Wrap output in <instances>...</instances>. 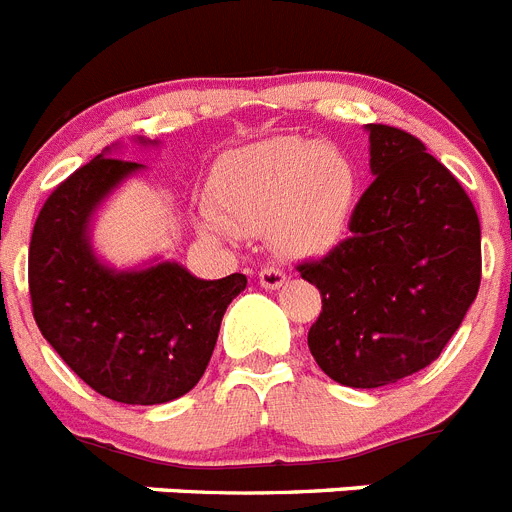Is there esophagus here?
Instances as JSON below:
<instances>
[{
  "label": "esophagus",
  "mask_w": 512,
  "mask_h": 512,
  "mask_svg": "<svg viewBox=\"0 0 512 512\" xmlns=\"http://www.w3.org/2000/svg\"><path fill=\"white\" fill-rule=\"evenodd\" d=\"M259 282L266 290H279L287 282V274L279 266H264L259 272Z\"/></svg>",
  "instance_id": "obj_1"
}]
</instances>
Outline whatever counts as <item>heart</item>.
Here are the masks:
<instances>
[{
  "label": "heart",
  "instance_id": "b5f03b06",
  "mask_svg": "<svg viewBox=\"0 0 512 512\" xmlns=\"http://www.w3.org/2000/svg\"><path fill=\"white\" fill-rule=\"evenodd\" d=\"M214 194L238 233H269L287 256H321L344 238L357 199V168L334 144L277 137L225 157ZM209 222L225 227L214 217Z\"/></svg>",
  "mask_w": 512,
  "mask_h": 512
}]
</instances>
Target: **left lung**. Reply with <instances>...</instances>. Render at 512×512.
<instances>
[{"label": "left lung", "instance_id": "obj_1", "mask_svg": "<svg viewBox=\"0 0 512 512\" xmlns=\"http://www.w3.org/2000/svg\"><path fill=\"white\" fill-rule=\"evenodd\" d=\"M373 183L349 238L298 264L321 292L308 347L331 381L381 388L435 362L482 282V230L464 186L409 131L368 124Z\"/></svg>", "mask_w": 512, "mask_h": 512}]
</instances>
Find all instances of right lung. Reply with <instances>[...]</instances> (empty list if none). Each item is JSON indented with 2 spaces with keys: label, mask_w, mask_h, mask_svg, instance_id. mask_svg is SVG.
<instances>
[{
  "label": "right lung",
  "mask_w": 512,
  "mask_h": 512,
  "mask_svg": "<svg viewBox=\"0 0 512 512\" xmlns=\"http://www.w3.org/2000/svg\"><path fill=\"white\" fill-rule=\"evenodd\" d=\"M142 168L106 150L51 191L30 235L28 287L43 339L87 386L150 406L199 383L227 305L248 279H199L176 261L116 272L95 256L90 217Z\"/></svg>",
  "instance_id": "obj_1"
}]
</instances>
